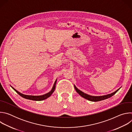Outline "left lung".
<instances>
[{"mask_svg":"<svg viewBox=\"0 0 132 132\" xmlns=\"http://www.w3.org/2000/svg\"><path fill=\"white\" fill-rule=\"evenodd\" d=\"M74 87L75 90H76V92L79 94V95L81 96L82 97H83L84 98L90 101H93V102H97V101H101V100H103L105 99H106L108 98H109L110 97H111L112 96H113L114 95H115L116 93L118 91V90L121 88V87L120 88H119L118 90H117L116 91L112 92L110 94H108V95H104V96H91L89 95H88L87 93H84V92L81 91V90H79L75 85H74Z\"/></svg>","mask_w":132,"mask_h":132,"instance_id":"8db88e82","label":"left lung"}]
</instances>
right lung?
<instances>
[{
  "mask_svg": "<svg viewBox=\"0 0 132 132\" xmlns=\"http://www.w3.org/2000/svg\"><path fill=\"white\" fill-rule=\"evenodd\" d=\"M56 82H57V79H56L51 90L50 92H48V93H47L46 94H44V95H41V96H31V95H24V94H22V93H20V92L18 91L16 89H15L12 86H11V87L18 94V95H19L22 98H24L25 99H29V100H34V101H42V100H45V99L48 98V97H50L52 95V93L54 92V91L55 90V86H56Z\"/></svg>",
  "mask_w": 132,
  "mask_h": 132,
  "instance_id": "obj_1",
  "label": "right lung"
}]
</instances>
